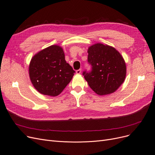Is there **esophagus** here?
<instances>
[{
    "mask_svg": "<svg viewBox=\"0 0 155 155\" xmlns=\"http://www.w3.org/2000/svg\"><path fill=\"white\" fill-rule=\"evenodd\" d=\"M76 74H79L81 72V69H78V70H77L76 71Z\"/></svg>",
    "mask_w": 155,
    "mask_h": 155,
    "instance_id": "34e87169",
    "label": "esophagus"
}]
</instances>
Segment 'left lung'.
<instances>
[{"label": "left lung", "instance_id": "1", "mask_svg": "<svg viewBox=\"0 0 155 155\" xmlns=\"http://www.w3.org/2000/svg\"><path fill=\"white\" fill-rule=\"evenodd\" d=\"M87 53V61L92 70L84 71L83 74L90 87L101 96L114 93L126 76L123 57L113 47L100 43L90 46Z\"/></svg>", "mask_w": 155, "mask_h": 155}]
</instances>
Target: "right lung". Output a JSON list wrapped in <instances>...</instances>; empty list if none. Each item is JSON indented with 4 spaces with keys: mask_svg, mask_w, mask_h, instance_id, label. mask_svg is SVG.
Instances as JSON below:
<instances>
[{
    "mask_svg": "<svg viewBox=\"0 0 155 155\" xmlns=\"http://www.w3.org/2000/svg\"><path fill=\"white\" fill-rule=\"evenodd\" d=\"M75 71L66 62L62 48L51 45L36 54L29 65V78L41 94L56 97L72 79Z\"/></svg>",
    "mask_w": 155,
    "mask_h": 155,
    "instance_id": "1",
    "label": "right lung"
}]
</instances>
